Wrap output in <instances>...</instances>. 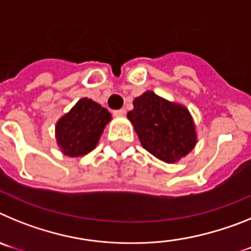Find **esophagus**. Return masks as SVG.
<instances>
[{
    "instance_id": "esophagus-1",
    "label": "esophagus",
    "mask_w": 251,
    "mask_h": 251,
    "mask_svg": "<svg viewBox=\"0 0 251 251\" xmlns=\"http://www.w3.org/2000/svg\"><path fill=\"white\" fill-rule=\"evenodd\" d=\"M113 114H114V115H124V114H126V109H123V108H122V109H117V110H114V112H113Z\"/></svg>"
}]
</instances>
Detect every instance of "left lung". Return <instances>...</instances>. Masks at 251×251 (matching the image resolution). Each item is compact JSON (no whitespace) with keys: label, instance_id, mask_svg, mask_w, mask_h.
I'll list each match as a JSON object with an SVG mask.
<instances>
[{"label":"left lung","instance_id":"8db88e82","mask_svg":"<svg viewBox=\"0 0 251 251\" xmlns=\"http://www.w3.org/2000/svg\"><path fill=\"white\" fill-rule=\"evenodd\" d=\"M127 117L134 126L142 146L162 161L176 162L191 152L196 133L188 110L170 103L153 92H146L133 101Z\"/></svg>","mask_w":251,"mask_h":251}]
</instances>
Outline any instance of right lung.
Masks as SVG:
<instances>
[{"label": "right lung", "mask_w": 251, "mask_h": 251, "mask_svg": "<svg viewBox=\"0 0 251 251\" xmlns=\"http://www.w3.org/2000/svg\"><path fill=\"white\" fill-rule=\"evenodd\" d=\"M112 115L105 108L83 98L56 124V139L66 156L86 154L98 145L103 128Z\"/></svg>", "instance_id": "obj_1"}]
</instances>
